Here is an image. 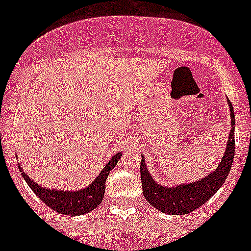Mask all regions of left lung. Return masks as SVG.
I'll return each mask as SVG.
<instances>
[{
	"instance_id": "left-lung-1",
	"label": "left lung",
	"mask_w": 251,
	"mask_h": 251,
	"mask_svg": "<svg viewBox=\"0 0 251 251\" xmlns=\"http://www.w3.org/2000/svg\"><path fill=\"white\" fill-rule=\"evenodd\" d=\"M229 106L230 113H231V132L229 134L227 147H226L223 161L217 166V170H215L205 178L200 179L197 182L186 183L182 186L179 185L177 187H163L153 181L148 171L146 170L145 159L142 157L141 179L143 195H145L146 200L151 205L154 206L158 211L170 215L188 214L194 210H197L206 201L210 200L215 195V192L224 185L226 177L230 172V168H231L235 154V115L230 100Z\"/></svg>"
}]
</instances>
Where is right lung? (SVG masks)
<instances>
[{
    "label": "right lung",
    "mask_w": 251,
    "mask_h": 251,
    "mask_svg": "<svg viewBox=\"0 0 251 251\" xmlns=\"http://www.w3.org/2000/svg\"><path fill=\"white\" fill-rule=\"evenodd\" d=\"M121 156L122 154L119 152L114 157H112L109 163L103 168L100 175L94 179V182L89 187H85L83 190H80V191L75 192L59 191V190L55 191V190L44 188L37 185L36 182H34L25 172H22V168L20 167V165L19 170L21 172L22 177L25 178V181L31 187V190L49 207H51L56 212H60V214L83 215L97 208L99 206V203L101 202L104 191H105L106 177H108L110 171L115 167V165L119 161Z\"/></svg>",
    "instance_id": "obj_1"
}]
</instances>
